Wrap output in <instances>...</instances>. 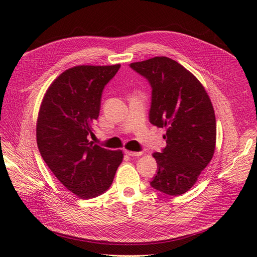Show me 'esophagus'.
<instances>
[{"mask_svg": "<svg viewBox=\"0 0 257 257\" xmlns=\"http://www.w3.org/2000/svg\"><path fill=\"white\" fill-rule=\"evenodd\" d=\"M125 154L128 155V157H141V155H143V152H133L125 150Z\"/></svg>", "mask_w": 257, "mask_h": 257, "instance_id": "34e87169", "label": "esophagus"}]
</instances>
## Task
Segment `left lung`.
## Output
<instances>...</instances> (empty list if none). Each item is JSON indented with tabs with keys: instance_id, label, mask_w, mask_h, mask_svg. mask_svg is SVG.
Listing matches in <instances>:
<instances>
[{
	"instance_id": "8db88e82",
	"label": "left lung",
	"mask_w": 257,
	"mask_h": 257,
	"mask_svg": "<svg viewBox=\"0 0 257 257\" xmlns=\"http://www.w3.org/2000/svg\"><path fill=\"white\" fill-rule=\"evenodd\" d=\"M130 67L151 85L150 123L166 128L167 146L152 154L158 173L150 185L167 195H181L213 157L216 126L211 100L196 77L172 59L155 57Z\"/></svg>"
}]
</instances>
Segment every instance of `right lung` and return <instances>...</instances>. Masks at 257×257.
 I'll list each match as a JSON object with an SVG mask.
<instances>
[{
	"label": "right lung",
	"instance_id": "obj_1",
	"mask_svg": "<svg viewBox=\"0 0 257 257\" xmlns=\"http://www.w3.org/2000/svg\"><path fill=\"white\" fill-rule=\"evenodd\" d=\"M119 68L120 64L69 68L50 84L41 105L38 150L58 180L80 198L96 197L109 189L123 160L121 150H108L88 139L103 90Z\"/></svg>",
	"mask_w": 257,
	"mask_h": 257
}]
</instances>
